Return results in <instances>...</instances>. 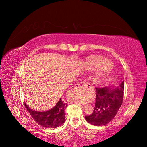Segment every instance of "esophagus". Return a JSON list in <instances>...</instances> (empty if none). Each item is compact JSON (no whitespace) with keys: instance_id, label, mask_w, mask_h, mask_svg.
<instances>
[{"instance_id":"esophagus-1","label":"esophagus","mask_w":147,"mask_h":147,"mask_svg":"<svg viewBox=\"0 0 147 147\" xmlns=\"http://www.w3.org/2000/svg\"><path fill=\"white\" fill-rule=\"evenodd\" d=\"M87 86H88V85H87L86 83H83V82H80L79 83H77L75 84L74 86H73V87L70 89V91H77V90H82V89H86L87 88ZM70 102H74L73 101H71Z\"/></svg>"}]
</instances>
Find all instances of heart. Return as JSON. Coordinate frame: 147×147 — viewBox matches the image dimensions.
Masks as SVG:
<instances>
[{"mask_svg": "<svg viewBox=\"0 0 147 147\" xmlns=\"http://www.w3.org/2000/svg\"><path fill=\"white\" fill-rule=\"evenodd\" d=\"M86 65L90 69H95L97 67L96 71L92 78V81L95 84H98L111 73L113 67V64L109 60H105V58L100 55H92L86 59ZM79 102H85L84 98L75 99Z\"/></svg>", "mask_w": 147, "mask_h": 147, "instance_id": "b5f03b06", "label": "heart"}]
</instances>
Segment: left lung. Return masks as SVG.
<instances>
[{
	"label": "left lung",
	"instance_id": "obj_1",
	"mask_svg": "<svg viewBox=\"0 0 147 147\" xmlns=\"http://www.w3.org/2000/svg\"><path fill=\"white\" fill-rule=\"evenodd\" d=\"M124 88V81L115 88L111 86L96 88L95 108L92 114L85 115V120L92 125L97 126L110 123L123 104Z\"/></svg>",
	"mask_w": 147,
	"mask_h": 147
}]
</instances>
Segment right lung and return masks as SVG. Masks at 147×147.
<instances>
[{
    "label": "right lung",
    "instance_id": "obj_1",
    "mask_svg": "<svg viewBox=\"0 0 147 147\" xmlns=\"http://www.w3.org/2000/svg\"><path fill=\"white\" fill-rule=\"evenodd\" d=\"M27 111L30 112L33 119L39 125L48 128H55L60 126L65 121V109L67 104L59 99L54 107L45 112L33 111L24 103Z\"/></svg>",
    "mask_w": 147,
    "mask_h": 147
}]
</instances>
